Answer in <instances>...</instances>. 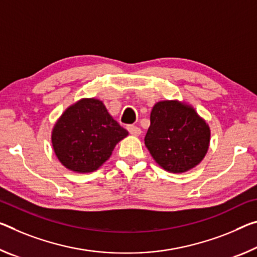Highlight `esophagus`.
I'll return each mask as SVG.
<instances>
[{
    "label": "esophagus",
    "instance_id": "34e87169",
    "mask_svg": "<svg viewBox=\"0 0 257 257\" xmlns=\"http://www.w3.org/2000/svg\"><path fill=\"white\" fill-rule=\"evenodd\" d=\"M127 129H128V132H129L130 134H132V135H134V136L141 135V133H142L141 128L137 127V125H135V124H130V125H128Z\"/></svg>",
    "mask_w": 257,
    "mask_h": 257
}]
</instances>
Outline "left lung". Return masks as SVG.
I'll return each mask as SVG.
<instances>
[{"mask_svg":"<svg viewBox=\"0 0 257 257\" xmlns=\"http://www.w3.org/2000/svg\"><path fill=\"white\" fill-rule=\"evenodd\" d=\"M150 120L145 145L167 172H187L205 157L210 130L192 107L175 100L159 101Z\"/></svg>","mask_w":257,"mask_h":257,"instance_id":"left-lung-1","label":"left lung"}]
</instances>
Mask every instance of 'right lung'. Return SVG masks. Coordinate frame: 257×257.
Segmentation results:
<instances>
[{
    "instance_id": "add662e5",
    "label": "right lung",
    "mask_w": 257,
    "mask_h": 257,
    "mask_svg": "<svg viewBox=\"0 0 257 257\" xmlns=\"http://www.w3.org/2000/svg\"><path fill=\"white\" fill-rule=\"evenodd\" d=\"M128 135L98 99H82L68 107L52 130V146L59 161L76 173L98 169Z\"/></svg>"
}]
</instances>
